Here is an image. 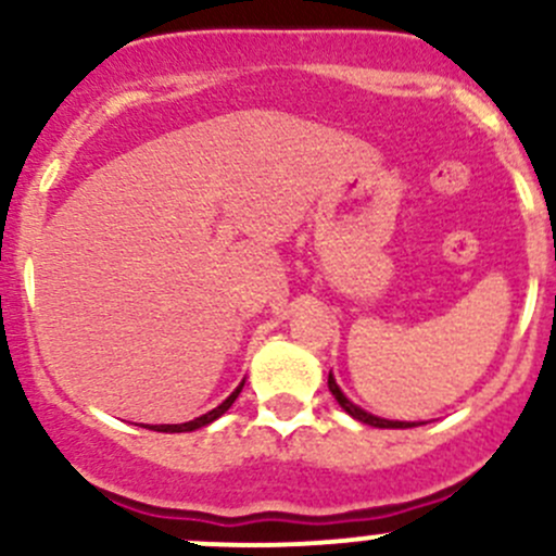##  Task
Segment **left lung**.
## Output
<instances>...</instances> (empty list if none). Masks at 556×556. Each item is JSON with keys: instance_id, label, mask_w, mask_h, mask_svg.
<instances>
[{"instance_id": "1", "label": "left lung", "mask_w": 556, "mask_h": 556, "mask_svg": "<svg viewBox=\"0 0 556 556\" xmlns=\"http://www.w3.org/2000/svg\"><path fill=\"white\" fill-rule=\"evenodd\" d=\"M328 390L333 392V397H336V401H339V406L344 408V412L350 414L352 419H357V422L371 425V428H417V422H401V419H384V417H377V414H368L366 408L355 406V403H352L350 397H346L344 392H341V387L336 384L333 374H328ZM419 425H422V422H419Z\"/></svg>"}]
</instances>
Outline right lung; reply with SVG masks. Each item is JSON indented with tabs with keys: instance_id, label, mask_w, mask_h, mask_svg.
I'll list each match as a JSON object with an SVG mask.
<instances>
[{
	"instance_id": "obj_1",
	"label": "right lung",
	"mask_w": 556,
	"mask_h": 556,
	"mask_svg": "<svg viewBox=\"0 0 556 556\" xmlns=\"http://www.w3.org/2000/svg\"><path fill=\"white\" fill-rule=\"evenodd\" d=\"M242 387H244V382L239 384L237 390H233L231 395H228L226 401L220 403V406L212 408V412H206V414H201V417L190 419V422H182V425H150L148 430H159V433H190V430L206 428V425H212V422H215V419H220L223 414H226L228 408L233 406V401H237V397H239V392H242Z\"/></svg>"
}]
</instances>
